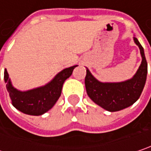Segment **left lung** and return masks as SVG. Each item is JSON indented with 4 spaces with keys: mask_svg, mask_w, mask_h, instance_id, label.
Masks as SVG:
<instances>
[{
    "mask_svg": "<svg viewBox=\"0 0 151 151\" xmlns=\"http://www.w3.org/2000/svg\"><path fill=\"white\" fill-rule=\"evenodd\" d=\"M133 40L140 50L142 62L132 78L120 82H101L86 68L85 87L87 93L93 102L106 111L117 112L133 105L145 88L148 71L145 50L137 38L133 37Z\"/></svg>",
    "mask_w": 151,
    "mask_h": 151,
    "instance_id": "left-lung-1",
    "label": "left lung"
}]
</instances>
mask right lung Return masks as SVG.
Masks as SVG:
<instances>
[{
  "mask_svg": "<svg viewBox=\"0 0 151 151\" xmlns=\"http://www.w3.org/2000/svg\"><path fill=\"white\" fill-rule=\"evenodd\" d=\"M77 66L66 68L58 73L47 84L27 91L18 90L13 86L5 69L4 81L13 106L21 113L28 115L39 116L48 112L59 99L64 81L72 75L74 69Z\"/></svg>",
  "mask_w": 151,
  "mask_h": 151,
  "instance_id": "add662e5",
  "label": "right lung"
}]
</instances>
